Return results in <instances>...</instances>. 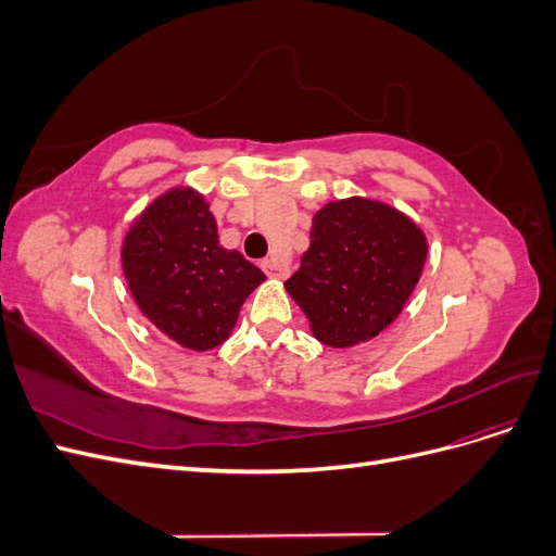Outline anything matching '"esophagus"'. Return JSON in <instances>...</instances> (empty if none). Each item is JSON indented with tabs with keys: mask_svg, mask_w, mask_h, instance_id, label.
<instances>
[{
	"mask_svg": "<svg viewBox=\"0 0 556 556\" xmlns=\"http://www.w3.org/2000/svg\"><path fill=\"white\" fill-rule=\"evenodd\" d=\"M262 271L268 276V278H288V274H290V268L285 266V264H278L276 260H264L262 262Z\"/></svg>",
	"mask_w": 556,
	"mask_h": 556,
	"instance_id": "obj_1",
	"label": "esophagus"
}]
</instances>
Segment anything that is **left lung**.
Returning <instances> with one entry per match:
<instances>
[{"instance_id": "obj_1", "label": "left lung", "mask_w": 556, "mask_h": 556, "mask_svg": "<svg viewBox=\"0 0 556 556\" xmlns=\"http://www.w3.org/2000/svg\"><path fill=\"white\" fill-rule=\"evenodd\" d=\"M425 260L427 239L410 217L362 197L331 201L315 213L311 248L285 290L317 341L348 348L394 323Z\"/></svg>"}]
</instances>
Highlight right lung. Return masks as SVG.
Segmentation results:
<instances>
[{
    "mask_svg": "<svg viewBox=\"0 0 556 556\" xmlns=\"http://www.w3.org/2000/svg\"><path fill=\"white\" fill-rule=\"evenodd\" d=\"M123 271L141 313L188 350L227 341L248 294L266 276L217 241L215 217L199 192L176 188L129 227Z\"/></svg>",
    "mask_w": 556,
    "mask_h": 556,
    "instance_id": "obj_1",
    "label": "right lung"
}]
</instances>
